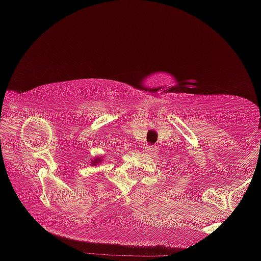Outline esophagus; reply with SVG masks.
<instances>
[{
	"label": "esophagus",
	"instance_id": "1",
	"mask_svg": "<svg viewBox=\"0 0 261 261\" xmlns=\"http://www.w3.org/2000/svg\"><path fill=\"white\" fill-rule=\"evenodd\" d=\"M143 152H145L146 154L155 155L158 153V148L155 147V146H146V147H143Z\"/></svg>",
	"mask_w": 261,
	"mask_h": 261
}]
</instances>
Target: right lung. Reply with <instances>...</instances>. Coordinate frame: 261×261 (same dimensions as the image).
<instances>
[{"label": "right lung", "instance_id": "obj_1", "mask_svg": "<svg viewBox=\"0 0 261 261\" xmlns=\"http://www.w3.org/2000/svg\"><path fill=\"white\" fill-rule=\"evenodd\" d=\"M101 160H103V157H95L94 160L91 162V163L93 164V166H95V164H99L100 162H101Z\"/></svg>", "mask_w": 261, "mask_h": 261}]
</instances>
